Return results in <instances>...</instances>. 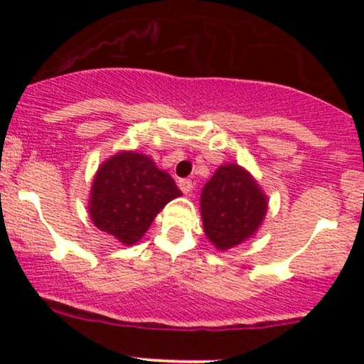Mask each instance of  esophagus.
Segmentation results:
<instances>
[{"mask_svg": "<svg viewBox=\"0 0 364 364\" xmlns=\"http://www.w3.org/2000/svg\"><path fill=\"white\" fill-rule=\"evenodd\" d=\"M179 188L185 196H188L192 192V179H179Z\"/></svg>", "mask_w": 364, "mask_h": 364, "instance_id": "esophagus-1", "label": "esophagus"}]
</instances>
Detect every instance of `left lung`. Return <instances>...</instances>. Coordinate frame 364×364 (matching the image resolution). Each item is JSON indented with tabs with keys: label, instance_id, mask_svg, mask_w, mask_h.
Segmentation results:
<instances>
[{
	"label": "left lung",
	"instance_id": "8db88e82",
	"mask_svg": "<svg viewBox=\"0 0 364 364\" xmlns=\"http://www.w3.org/2000/svg\"><path fill=\"white\" fill-rule=\"evenodd\" d=\"M267 199L240 165H222L200 193L204 232L218 250L243 243L259 229Z\"/></svg>",
	"mask_w": 364,
	"mask_h": 364
}]
</instances>
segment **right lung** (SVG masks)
<instances>
[{"label":"right lung","instance_id":"right-lung-1","mask_svg":"<svg viewBox=\"0 0 364 364\" xmlns=\"http://www.w3.org/2000/svg\"><path fill=\"white\" fill-rule=\"evenodd\" d=\"M181 196L174 179L149 156L117 153L98 168L91 188L90 215L95 225L134 245L144 236L159 211Z\"/></svg>","mask_w":364,"mask_h":364}]
</instances>
